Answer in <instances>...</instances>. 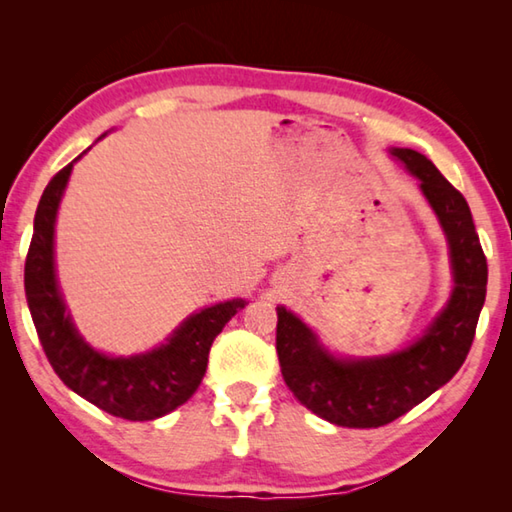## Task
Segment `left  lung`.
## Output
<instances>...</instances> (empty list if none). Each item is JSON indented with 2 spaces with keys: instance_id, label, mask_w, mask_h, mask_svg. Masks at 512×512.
<instances>
[{
  "instance_id": "8db88e82",
  "label": "left lung",
  "mask_w": 512,
  "mask_h": 512,
  "mask_svg": "<svg viewBox=\"0 0 512 512\" xmlns=\"http://www.w3.org/2000/svg\"><path fill=\"white\" fill-rule=\"evenodd\" d=\"M388 151L418 178L445 232L454 277L447 305L411 345L379 357H336L293 311L277 307L275 348L289 391L318 418L350 429L384 427L456 375L472 348L488 284V264L463 194L422 153Z\"/></svg>"
}]
</instances>
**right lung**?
<instances>
[{
	"label": "right lung",
	"instance_id": "1",
	"mask_svg": "<svg viewBox=\"0 0 512 512\" xmlns=\"http://www.w3.org/2000/svg\"><path fill=\"white\" fill-rule=\"evenodd\" d=\"M81 155L76 160H81ZM74 162L49 180L33 219V237L24 264V291L33 325L51 368L76 395L115 418L133 422L162 418L185 404L201 386L214 339L225 323L246 307V300H225L194 311L173 329L167 341L149 352L110 357L94 350L79 334L65 305L54 259L56 216Z\"/></svg>",
	"mask_w": 512,
	"mask_h": 512
}]
</instances>
